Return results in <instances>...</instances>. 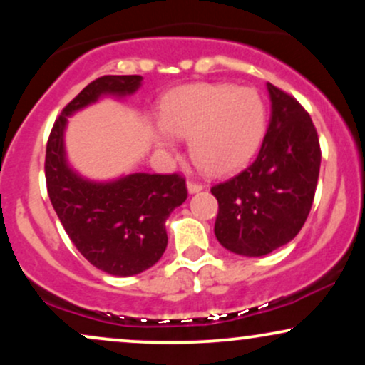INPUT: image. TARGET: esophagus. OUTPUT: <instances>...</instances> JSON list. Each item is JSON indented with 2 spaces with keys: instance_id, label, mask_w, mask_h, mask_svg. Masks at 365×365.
Returning <instances> with one entry per match:
<instances>
[{
  "instance_id": "1",
  "label": "esophagus",
  "mask_w": 365,
  "mask_h": 365,
  "mask_svg": "<svg viewBox=\"0 0 365 365\" xmlns=\"http://www.w3.org/2000/svg\"><path fill=\"white\" fill-rule=\"evenodd\" d=\"M187 188H188V192H190V194H195V192L202 190L204 187H202V183H197V182H192V180H188Z\"/></svg>"
}]
</instances>
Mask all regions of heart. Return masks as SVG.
<instances>
[{
	"mask_svg": "<svg viewBox=\"0 0 365 365\" xmlns=\"http://www.w3.org/2000/svg\"><path fill=\"white\" fill-rule=\"evenodd\" d=\"M161 121L171 135L188 139L192 161L209 175H225L245 165L261 144L266 106L249 87L194 83L163 104ZM158 142L171 148L168 135Z\"/></svg>",
	"mask_w": 365,
	"mask_h": 365,
	"instance_id": "heart-1",
	"label": "heart"
}]
</instances>
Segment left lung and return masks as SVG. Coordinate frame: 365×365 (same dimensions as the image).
Wrapping results in <instances>:
<instances>
[{
    "label": "left lung",
    "instance_id": "left-lung-1",
    "mask_svg": "<svg viewBox=\"0 0 365 365\" xmlns=\"http://www.w3.org/2000/svg\"><path fill=\"white\" fill-rule=\"evenodd\" d=\"M271 120L259 154L212 185L215 233L225 249L259 257L295 238L311 212L321 166L317 130L293 96L267 83Z\"/></svg>",
    "mask_w": 365,
    "mask_h": 365
}]
</instances>
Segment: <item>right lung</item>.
<instances>
[{"instance_id":"right-lung-1","label":"right lung","mask_w":365,"mask_h":365,"mask_svg":"<svg viewBox=\"0 0 365 365\" xmlns=\"http://www.w3.org/2000/svg\"><path fill=\"white\" fill-rule=\"evenodd\" d=\"M140 75H104L63 108L46 145V187L66 235L92 266L113 276H133L154 266L168 244L166 220L185 202V178L178 173H133L110 183L87 182L65 161L66 116L103 94H132Z\"/></svg>"}]
</instances>
